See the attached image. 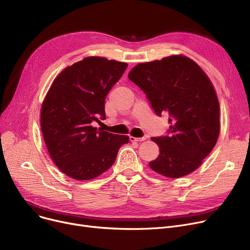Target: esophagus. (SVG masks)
I'll use <instances>...</instances> for the list:
<instances>
[{
  "instance_id": "esophagus-1",
  "label": "esophagus",
  "mask_w": 250,
  "mask_h": 250,
  "mask_svg": "<svg viewBox=\"0 0 250 250\" xmlns=\"http://www.w3.org/2000/svg\"><path fill=\"white\" fill-rule=\"evenodd\" d=\"M146 138L145 137H142V138H135V137H129V141L130 142H143L145 141Z\"/></svg>"
}]
</instances>
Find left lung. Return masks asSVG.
Segmentation results:
<instances>
[{"mask_svg": "<svg viewBox=\"0 0 250 250\" xmlns=\"http://www.w3.org/2000/svg\"><path fill=\"white\" fill-rule=\"evenodd\" d=\"M155 113H168V135L153 137L159 156L149 163L161 175L179 178L199 168L220 133V106L212 82L199 64L171 56L137 64L127 75Z\"/></svg>", "mask_w": 250, "mask_h": 250, "instance_id": "left-lung-1", "label": "left lung"}]
</instances>
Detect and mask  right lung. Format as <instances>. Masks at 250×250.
Listing matches in <instances>:
<instances>
[{"label":"right lung","instance_id":"add662e5","mask_svg":"<svg viewBox=\"0 0 250 250\" xmlns=\"http://www.w3.org/2000/svg\"><path fill=\"white\" fill-rule=\"evenodd\" d=\"M126 67L114 60L85 58L65 68L44 98L41 125L48 153L61 171L76 180L106 171L128 143L127 136L91 125L105 120V98Z\"/></svg>","mask_w":250,"mask_h":250}]
</instances>
